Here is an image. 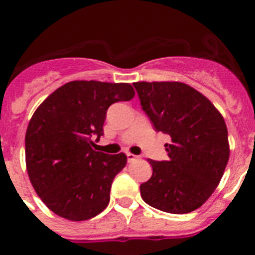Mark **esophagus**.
I'll return each instance as SVG.
<instances>
[{
	"mask_svg": "<svg viewBox=\"0 0 255 255\" xmlns=\"http://www.w3.org/2000/svg\"><path fill=\"white\" fill-rule=\"evenodd\" d=\"M139 158V156L138 155H134V154H132V153H127V160L129 161H133V160H135V159H138Z\"/></svg>",
	"mask_w": 255,
	"mask_h": 255,
	"instance_id": "obj_1",
	"label": "esophagus"
}]
</instances>
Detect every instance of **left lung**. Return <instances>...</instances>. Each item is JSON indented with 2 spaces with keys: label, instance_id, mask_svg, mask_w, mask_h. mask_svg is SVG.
Instances as JSON below:
<instances>
[{
  "label": "left lung",
  "instance_id": "left-lung-1",
  "mask_svg": "<svg viewBox=\"0 0 255 255\" xmlns=\"http://www.w3.org/2000/svg\"><path fill=\"white\" fill-rule=\"evenodd\" d=\"M133 85L156 132L170 137L168 160L149 159L153 175L140 185V196L164 212L195 211L215 191L228 163L225 120L207 97L184 82Z\"/></svg>",
  "mask_w": 255,
  "mask_h": 255
}]
</instances>
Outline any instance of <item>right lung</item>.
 I'll return each instance as SVG.
<instances>
[{"label": "right lung", "instance_id": "add662e5", "mask_svg": "<svg viewBox=\"0 0 255 255\" xmlns=\"http://www.w3.org/2000/svg\"><path fill=\"white\" fill-rule=\"evenodd\" d=\"M129 84L70 81L33 113L25 132V165L38 196L55 215L86 221L107 207L115 176L127 164L91 148L104 134L112 104L134 97Z\"/></svg>", "mask_w": 255, "mask_h": 255}]
</instances>
